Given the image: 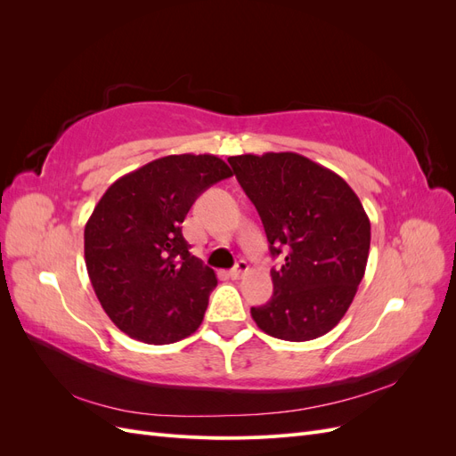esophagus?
Segmentation results:
<instances>
[{"label": "esophagus", "instance_id": "obj_1", "mask_svg": "<svg viewBox=\"0 0 456 456\" xmlns=\"http://www.w3.org/2000/svg\"><path fill=\"white\" fill-rule=\"evenodd\" d=\"M247 270H249V265H247L245 260H240L236 266H233L232 270H230V275H232V280H240L243 273H247Z\"/></svg>", "mask_w": 456, "mask_h": 456}]
</instances>
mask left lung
I'll use <instances>...</instances> for the list:
<instances>
[{
  "label": "left lung",
  "mask_w": 456,
  "mask_h": 456,
  "mask_svg": "<svg viewBox=\"0 0 456 456\" xmlns=\"http://www.w3.org/2000/svg\"><path fill=\"white\" fill-rule=\"evenodd\" d=\"M253 201L272 256L273 295L251 308L266 335L305 342L329 333L350 308L362 283L370 223L360 198L337 173L295 151L228 158Z\"/></svg>",
  "instance_id": "left-lung-1"
}]
</instances>
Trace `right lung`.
Wrapping results in <instances>:
<instances>
[{"label": "right lung", "instance_id": "right-lung-1", "mask_svg": "<svg viewBox=\"0 0 456 456\" xmlns=\"http://www.w3.org/2000/svg\"><path fill=\"white\" fill-rule=\"evenodd\" d=\"M232 176L211 154L165 156L106 190L86 224V265L104 312L146 344L190 337L203 322L215 272L190 253L183 223L203 190Z\"/></svg>", "mask_w": 456, "mask_h": 456}]
</instances>
